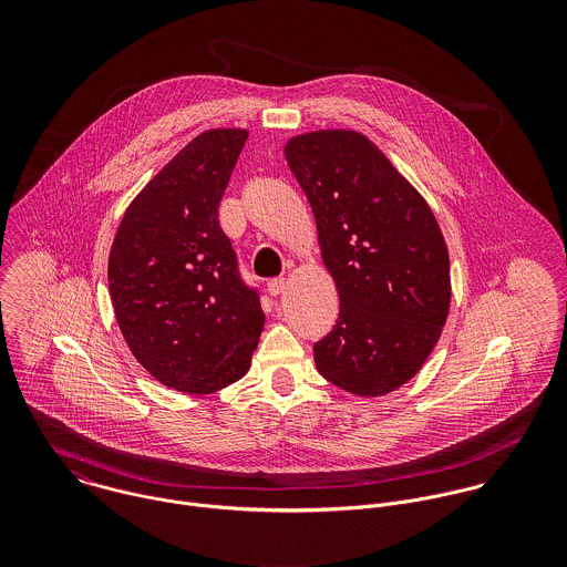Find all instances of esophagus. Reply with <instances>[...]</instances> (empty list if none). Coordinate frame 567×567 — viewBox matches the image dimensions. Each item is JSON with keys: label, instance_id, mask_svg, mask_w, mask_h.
<instances>
[{"label": "esophagus", "instance_id": "esophagus-1", "mask_svg": "<svg viewBox=\"0 0 567 567\" xmlns=\"http://www.w3.org/2000/svg\"><path fill=\"white\" fill-rule=\"evenodd\" d=\"M284 290H286V279H284V277H277V279H270V281H268V295L277 297V295H281Z\"/></svg>", "mask_w": 567, "mask_h": 567}]
</instances>
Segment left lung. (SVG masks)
Wrapping results in <instances>:
<instances>
[{
  "mask_svg": "<svg viewBox=\"0 0 567 567\" xmlns=\"http://www.w3.org/2000/svg\"><path fill=\"white\" fill-rule=\"evenodd\" d=\"M286 162L306 192L340 312L315 344L319 373L358 398L412 380L450 315V255L425 198L362 133L297 135Z\"/></svg>",
  "mask_w": 567,
  "mask_h": 567,
  "instance_id": "1",
  "label": "left lung"
}]
</instances>
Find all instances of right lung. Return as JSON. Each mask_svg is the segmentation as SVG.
Returning <instances> with one entry per match:
<instances>
[{"instance_id":"1","label":"right lung","mask_w":567,"mask_h":567,"mask_svg":"<svg viewBox=\"0 0 567 567\" xmlns=\"http://www.w3.org/2000/svg\"><path fill=\"white\" fill-rule=\"evenodd\" d=\"M248 131L212 128L126 207L109 252L120 331L163 386L209 395L246 375L264 329L257 292L218 223Z\"/></svg>"}]
</instances>
